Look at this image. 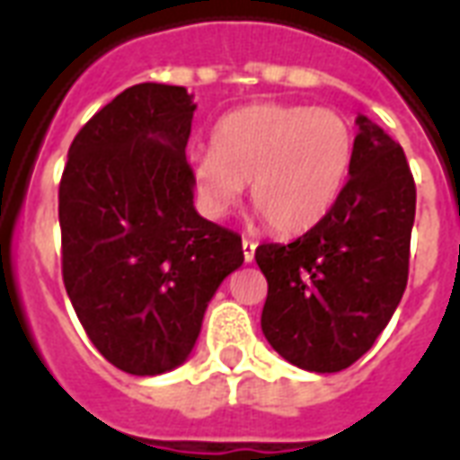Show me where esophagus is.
I'll list each match as a JSON object with an SVG mask.
<instances>
[{
    "instance_id": "esophagus-1",
    "label": "esophagus",
    "mask_w": 460,
    "mask_h": 460,
    "mask_svg": "<svg viewBox=\"0 0 460 460\" xmlns=\"http://www.w3.org/2000/svg\"><path fill=\"white\" fill-rule=\"evenodd\" d=\"M241 245H243V261L253 262L255 248H258V243H255L253 238H243V241H241Z\"/></svg>"
}]
</instances>
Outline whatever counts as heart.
<instances>
[{
	"label": "heart",
	"instance_id": "b5f03b06",
	"mask_svg": "<svg viewBox=\"0 0 460 460\" xmlns=\"http://www.w3.org/2000/svg\"><path fill=\"white\" fill-rule=\"evenodd\" d=\"M352 156V128L335 111L253 103L212 128V152L192 156V185L207 215L224 217L251 181V202L270 229L292 236L335 207Z\"/></svg>",
	"mask_w": 460,
	"mask_h": 460
}]
</instances>
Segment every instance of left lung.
I'll return each mask as SVG.
<instances>
[{
    "instance_id": "8db88e82",
    "label": "left lung",
    "mask_w": 460,
    "mask_h": 460,
    "mask_svg": "<svg viewBox=\"0 0 460 460\" xmlns=\"http://www.w3.org/2000/svg\"><path fill=\"white\" fill-rule=\"evenodd\" d=\"M357 125L335 207L292 243L255 248L268 279L262 332L287 362L315 374L369 352L408 285L415 181L398 142L364 115Z\"/></svg>"
}]
</instances>
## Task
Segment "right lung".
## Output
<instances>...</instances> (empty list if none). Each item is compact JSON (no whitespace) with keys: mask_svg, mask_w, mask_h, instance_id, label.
I'll return each instance as SVG.
<instances>
[{"mask_svg":"<svg viewBox=\"0 0 460 460\" xmlns=\"http://www.w3.org/2000/svg\"><path fill=\"white\" fill-rule=\"evenodd\" d=\"M192 113L185 86H129L76 132L59 181L65 289L93 347L135 376L188 359L243 262L236 231L192 205Z\"/></svg>","mask_w":460,"mask_h":460,"instance_id":"1","label":"right lung"}]
</instances>
